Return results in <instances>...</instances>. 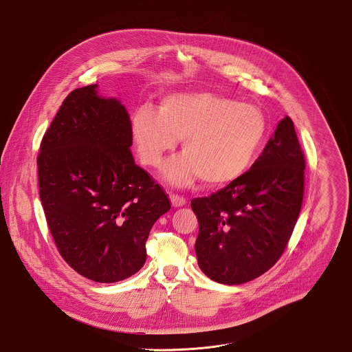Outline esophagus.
<instances>
[{
  "mask_svg": "<svg viewBox=\"0 0 352 352\" xmlns=\"http://www.w3.org/2000/svg\"><path fill=\"white\" fill-rule=\"evenodd\" d=\"M170 201H171V205L174 208H179V206H184L186 204V199L178 194H170Z\"/></svg>",
  "mask_w": 352,
  "mask_h": 352,
  "instance_id": "1",
  "label": "esophagus"
}]
</instances>
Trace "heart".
<instances>
[{"label": "heart", "mask_w": 352, "mask_h": 352, "mask_svg": "<svg viewBox=\"0 0 352 352\" xmlns=\"http://www.w3.org/2000/svg\"><path fill=\"white\" fill-rule=\"evenodd\" d=\"M267 127L261 109L213 92L170 94L158 111L140 107L131 118L138 155L147 167H160L182 139L184 155L163 168L164 179L175 186L199 178L210 186L239 179L257 158Z\"/></svg>", "instance_id": "b5f03b06"}]
</instances>
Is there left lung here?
<instances>
[{
  "label": "left lung",
  "instance_id": "left-lung-1",
  "mask_svg": "<svg viewBox=\"0 0 352 352\" xmlns=\"http://www.w3.org/2000/svg\"><path fill=\"white\" fill-rule=\"evenodd\" d=\"M305 160L285 116L252 167L209 197L191 199L198 218L195 254L209 278L239 285L271 270L298 221Z\"/></svg>",
  "mask_w": 352,
  "mask_h": 352
}]
</instances>
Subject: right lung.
<instances>
[{
  "instance_id": "right-lung-1",
  "label": "right lung",
  "mask_w": 352,
  "mask_h": 352,
  "mask_svg": "<svg viewBox=\"0 0 352 352\" xmlns=\"http://www.w3.org/2000/svg\"><path fill=\"white\" fill-rule=\"evenodd\" d=\"M74 89L43 136L40 199L65 263L96 283H116L146 263L150 230L171 205L162 186L134 162L127 109Z\"/></svg>"
}]
</instances>
